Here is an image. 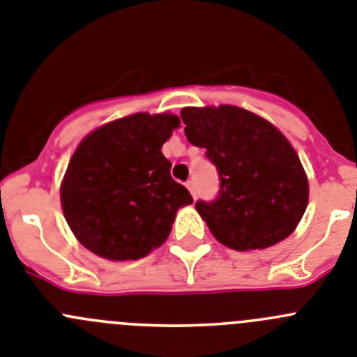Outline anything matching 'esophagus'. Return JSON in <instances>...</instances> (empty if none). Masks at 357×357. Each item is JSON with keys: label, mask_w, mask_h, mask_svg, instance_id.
Wrapping results in <instances>:
<instances>
[{"label": "esophagus", "mask_w": 357, "mask_h": 357, "mask_svg": "<svg viewBox=\"0 0 357 357\" xmlns=\"http://www.w3.org/2000/svg\"><path fill=\"white\" fill-rule=\"evenodd\" d=\"M186 188L190 190V194L194 195V199H195V195H197V190H195V181H194V179H188V181H186Z\"/></svg>", "instance_id": "1"}]
</instances>
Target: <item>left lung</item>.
<instances>
[{"mask_svg": "<svg viewBox=\"0 0 357 357\" xmlns=\"http://www.w3.org/2000/svg\"><path fill=\"white\" fill-rule=\"evenodd\" d=\"M185 135L204 147L220 190L195 202L211 234L234 250L266 249L295 229L307 204V178L281 131L238 107L183 108Z\"/></svg>", "mask_w": 357, "mask_h": 357, "instance_id": "left-lung-1", "label": "left lung"}]
</instances>
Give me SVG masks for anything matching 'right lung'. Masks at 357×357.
I'll return each instance as SVG.
<instances>
[{"label":"right lung","instance_id":"obj_1","mask_svg":"<svg viewBox=\"0 0 357 357\" xmlns=\"http://www.w3.org/2000/svg\"><path fill=\"white\" fill-rule=\"evenodd\" d=\"M176 115L135 114L92 131L70 158L62 208L76 238L101 258L139 259L165 242L190 192L171 176L162 146Z\"/></svg>","mask_w":357,"mask_h":357}]
</instances>
